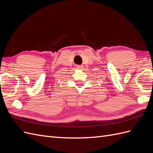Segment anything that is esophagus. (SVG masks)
Wrapping results in <instances>:
<instances>
[{
    "instance_id": "esophagus-1",
    "label": "esophagus",
    "mask_w": 153,
    "mask_h": 153,
    "mask_svg": "<svg viewBox=\"0 0 153 153\" xmlns=\"http://www.w3.org/2000/svg\"><path fill=\"white\" fill-rule=\"evenodd\" d=\"M76 68L78 69H83L84 68V66L83 65H80V66H76Z\"/></svg>"
}]
</instances>
